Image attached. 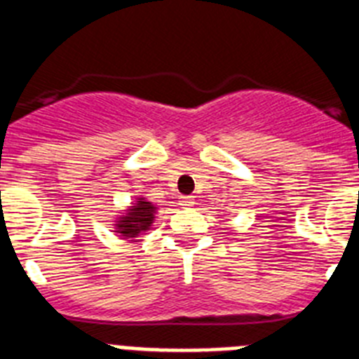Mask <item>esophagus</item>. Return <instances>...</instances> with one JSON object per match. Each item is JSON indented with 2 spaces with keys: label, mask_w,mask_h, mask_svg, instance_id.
<instances>
[{
  "label": "esophagus",
  "mask_w": 359,
  "mask_h": 359,
  "mask_svg": "<svg viewBox=\"0 0 359 359\" xmlns=\"http://www.w3.org/2000/svg\"><path fill=\"white\" fill-rule=\"evenodd\" d=\"M179 202L184 208H189V205H193V197H180Z\"/></svg>",
  "instance_id": "esophagus-1"
}]
</instances>
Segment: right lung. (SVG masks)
<instances>
[{"mask_svg": "<svg viewBox=\"0 0 359 359\" xmlns=\"http://www.w3.org/2000/svg\"><path fill=\"white\" fill-rule=\"evenodd\" d=\"M155 213H157V208L144 197H139L133 202V205L128 208L126 213L121 215L115 224V229L124 238H135L142 231H148L149 226L154 224Z\"/></svg>", "mask_w": 359, "mask_h": 359, "instance_id": "obj_1", "label": "right lung"}]
</instances>
